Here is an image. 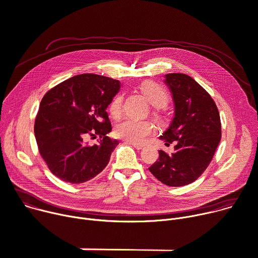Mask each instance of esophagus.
I'll return each mask as SVG.
<instances>
[{
  "label": "esophagus",
  "mask_w": 258,
  "mask_h": 258,
  "mask_svg": "<svg viewBox=\"0 0 258 258\" xmlns=\"http://www.w3.org/2000/svg\"><path fill=\"white\" fill-rule=\"evenodd\" d=\"M126 144H130V145H132L133 147H135L136 149H138V150H141V149H143L144 148V146H142V145H139V144H135V143H131V142H125Z\"/></svg>",
  "instance_id": "1"
}]
</instances>
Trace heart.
Wrapping results in <instances>:
<instances>
[{
  "label": "heart",
  "instance_id": "1",
  "mask_svg": "<svg viewBox=\"0 0 258 258\" xmlns=\"http://www.w3.org/2000/svg\"><path fill=\"white\" fill-rule=\"evenodd\" d=\"M141 90L146 99L154 107H162L168 101V93L160 85L147 81L142 84ZM122 95H117L110 104V112L113 117L117 118L121 114L122 110ZM154 133L153 124L148 120H139L135 118H127L115 127L116 136L125 140L127 142L135 144L145 143L149 137Z\"/></svg>",
  "mask_w": 258,
  "mask_h": 258
}]
</instances>
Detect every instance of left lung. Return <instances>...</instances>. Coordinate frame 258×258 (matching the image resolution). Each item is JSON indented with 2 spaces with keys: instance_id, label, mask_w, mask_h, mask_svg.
I'll return each mask as SVG.
<instances>
[{
  "instance_id": "1",
  "label": "left lung",
  "mask_w": 258,
  "mask_h": 258,
  "mask_svg": "<svg viewBox=\"0 0 258 258\" xmlns=\"http://www.w3.org/2000/svg\"><path fill=\"white\" fill-rule=\"evenodd\" d=\"M163 77L174 116L159 139L175 146L172 153L159 150L149 171L163 184L178 187L192 183L207 169L220 142L221 122L215 102L194 78L181 73Z\"/></svg>"
}]
</instances>
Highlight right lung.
Segmentation results:
<instances>
[{
    "instance_id": "1",
    "label": "right lung",
    "mask_w": 258,
    "mask_h": 258,
    "mask_svg": "<svg viewBox=\"0 0 258 258\" xmlns=\"http://www.w3.org/2000/svg\"><path fill=\"white\" fill-rule=\"evenodd\" d=\"M120 87L118 80L81 74L43 97L34 132L41 156L57 178L79 184L106 168L119 143L107 136L112 126L106 110ZM97 135L99 143L88 146L87 139Z\"/></svg>"
}]
</instances>
